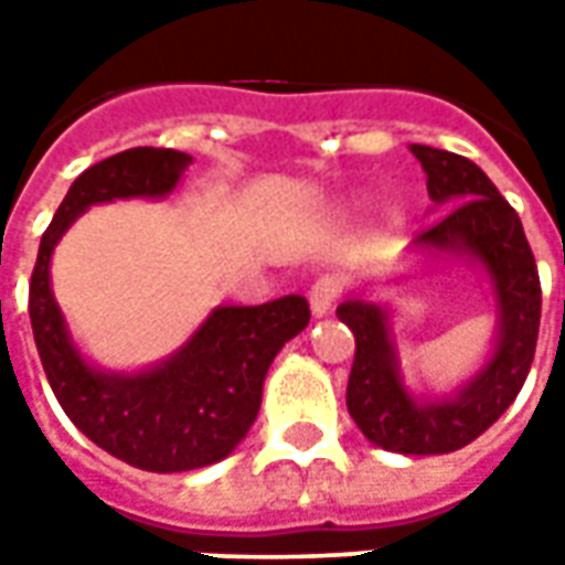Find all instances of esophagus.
<instances>
[{"label": "esophagus", "instance_id": "esophagus-1", "mask_svg": "<svg viewBox=\"0 0 565 565\" xmlns=\"http://www.w3.org/2000/svg\"><path fill=\"white\" fill-rule=\"evenodd\" d=\"M339 298V282L333 276H320L315 286H311V292H308V305H311V315L315 317H327L333 311V305H337Z\"/></svg>", "mask_w": 565, "mask_h": 565}]
</instances>
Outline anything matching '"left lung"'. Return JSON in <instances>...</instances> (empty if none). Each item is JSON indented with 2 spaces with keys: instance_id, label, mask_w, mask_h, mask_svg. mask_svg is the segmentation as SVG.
<instances>
[{
  "instance_id": "1",
  "label": "left lung",
  "mask_w": 565,
  "mask_h": 565,
  "mask_svg": "<svg viewBox=\"0 0 565 565\" xmlns=\"http://www.w3.org/2000/svg\"><path fill=\"white\" fill-rule=\"evenodd\" d=\"M427 175L434 210H446L408 254L422 267L466 264L488 279L497 333L488 361L444 396H418L402 374L393 308L345 295L337 317L355 333V361L345 405L359 430L380 449L402 456H444L478 440L497 422L522 383L537 345L541 282L519 213L478 166L437 147L412 143Z\"/></svg>"
}]
</instances>
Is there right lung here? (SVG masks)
<instances>
[{
    "instance_id": "1",
    "label": "right lung",
    "mask_w": 565,
    "mask_h": 565,
    "mask_svg": "<svg viewBox=\"0 0 565 565\" xmlns=\"http://www.w3.org/2000/svg\"><path fill=\"white\" fill-rule=\"evenodd\" d=\"M191 157L131 147L77 175L40 238L31 276V327L55 399L99 449L143 471H191L226 459L260 412L264 377L279 349L311 320L301 295L257 308L220 305L163 361L141 371H106L84 359L53 295L55 245L94 204L169 198Z\"/></svg>"
}]
</instances>
